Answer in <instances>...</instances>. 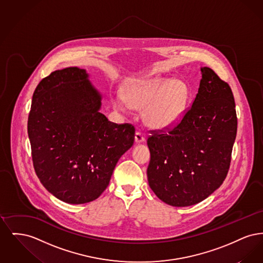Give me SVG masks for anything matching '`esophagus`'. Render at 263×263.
Wrapping results in <instances>:
<instances>
[{"label":"esophagus","instance_id":"34e87169","mask_svg":"<svg viewBox=\"0 0 263 263\" xmlns=\"http://www.w3.org/2000/svg\"><path fill=\"white\" fill-rule=\"evenodd\" d=\"M145 141V136L141 132H136L135 134V142L136 143H143Z\"/></svg>","mask_w":263,"mask_h":263}]
</instances>
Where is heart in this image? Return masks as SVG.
<instances>
[{"mask_svg":"<svg viewBox=\"0 0 263 263\" xmlns=\"http://www.w3.org/2000/svg\"><path fill=\"white\" fill-rule=\"evenodd\" d=\"M124 95L113 98L114 106L126 112L130 106L143 109L148 125L156 129H168L181 118L187 102L188 88L180 79L154 77L128 82Z\"/></svg>","mask_w":263,"mask_h":263,"instance_id":"b5f03b06","label":"heart"}]
</instances>
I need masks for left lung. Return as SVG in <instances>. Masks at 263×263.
<instances>
[{
  "label": "left lung",
  "mask_w": 263,
  "mask_h": 263,
  "mask_svg": "<svg viewBox=\"0 0 263 263\" xmlns=\"http://www.w3.org/2000/svg\"><path fill=\"white\" fill-rule=\"evenodd\" d=\"M198 93L181 121L148 138L151 189L175 207L197 204L228 175L238 119L232 89L212 69L201 68Z\"/></svg>",
  "instance_id": "obj_1"
}]
</instances>
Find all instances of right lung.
Returning a JSON list of instances; mask_svg holds the SVG:
<instances>
[{"label":"right lung","mask_w":263,"mask_h":263,"mask_svg":"<svg viewBox=\"0 0 263 263\" xmlns=\"http://www.w3.org/2000/svg\"><path fill=\"white\" fill-rule=\"evenodd\" d=\"M100 105V92L77 67L52 72L34 90L27 121L33 166L42 185L63 202L99 198L134 143V126L110 122Z\"/></svg>","instance_id":"add662e5"}]
</instances>
